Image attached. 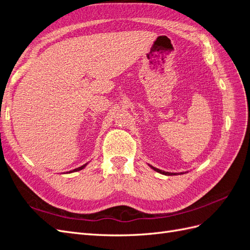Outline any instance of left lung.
<instances>
[{"instance_id": "obj_1", "label": "left lung", "mask_w": 250, "mask_h": 250, "mask_svg": "<svg viewBox=\"0 0 250 250\" xmlns=\"http://www.w3.org/2000/svg\"><path fill=\"white\" fill-rule=\"evenodd\" d=\"M149 167H150L151 169H153L154 171L158 172V173H161V174H164V175H179V174H185L184 172H180V173H171V172H166V171L160 170V169H157V168H154V167H153V166H151V165H149Z\"/></svg>"}]
</instances>
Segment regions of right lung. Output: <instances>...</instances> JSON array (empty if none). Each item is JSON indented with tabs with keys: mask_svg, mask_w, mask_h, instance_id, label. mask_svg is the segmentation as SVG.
<instances>
[{
	"mask_svg": "<svg viewBox=\"0 0 250 250\" xmlns=\"http://www.w3.org/2000/svg\"><path fill=\"white\" fill-rule=\"evenodd\" d=\"M87 164L88 163H86V164H84L83 166H81V167H79V168H76V169H74V170H72V171H69V172H66V173H73V172H77V171H80V170H82V169H84L86 166H87Z\"/></svg>",
	"mask_w": 250,
	"mask_h": 250,
	"instance_id": "add662e5",
	"label": "right lung"
}]
</instances>
